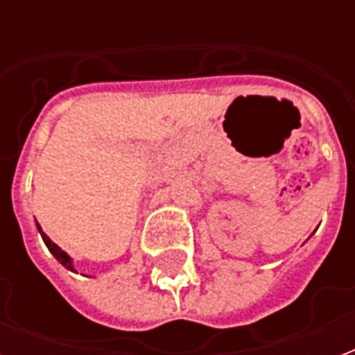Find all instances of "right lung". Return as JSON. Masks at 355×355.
I'll use <instances>...</instances> for the list:
<instances>
[{"label": "right lung", "instance_id": "obj_1", "mask_svg": "<svg viewBox=\"0 0 355 355\" xmlns=\"http://www.w3.org/2000/svg\"><path fill=\"white\" fill-rule=\"evenodd\" d=\"M36 228H38V232H40L42 239H44V243H46V247L49 248V252H51L53 256H55V258H57L58 263H62L64 267H66V269H68V270H75V267H73V259L69 258L68 252H64L62 248L58 247L57 243H53L51 239H49V237L46 236V232H44V230H42V227H40V225H38V223H36Z\"/></svg>", "mask_w": 355, "mask_h": 355}]
</instances>
